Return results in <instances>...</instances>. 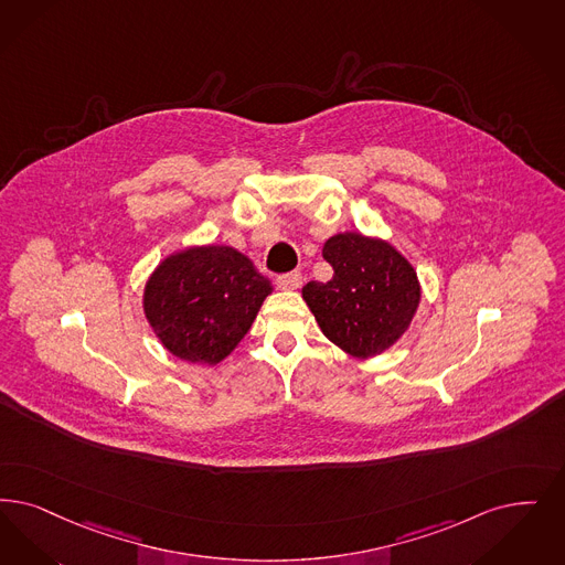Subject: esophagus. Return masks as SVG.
Here are the masks:
<instances>
[{
	"label": "esophagus",
	"mask_w": 565,
	"mask_h": 565,
	"mask_svg": "<svg viewBox=\"0 0 565 565\" xmlns=\"http://www.w3.org/2000/svg\"><path fill=\"white\" fill-rule=\"evenodd\" d=\"M300 284H302V275L298 271L286 273V275H279V277H277V288H279V290H286V292L298 290Z\"/></svg>",
	"instance_id": "1"
}]
</instances>
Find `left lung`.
Returning a JSON list of instances; mask_svg holds the SVG:
<instances>
[{
  "label": "left lung",
  "mask_w": 565,
  "mask_h": 565,
  "mask_svg": "<svg viewBox=\"0 0 565 565\" xmlns=\"http://www.w3.org/2000/svg\"><path fill=\"white\" fill-rule=\"evenodd\" d=\"M321 256L334 269L332 279L302 288L319 330L358 360L383 355L406 334L420 307L414 265L391 242L360 231L332 235Z\"/></svg>",
  "instance_id": "left-lung-1"
}]
</instances>
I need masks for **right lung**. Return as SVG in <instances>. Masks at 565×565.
I'll return each instance as SVG.
<instances>
[{
    "label": "right lung",
    "instance_id": "obj_1",
    "mask_svg": "<svg viewBox=\"0 0 565 565\" xmlns=\"http://www.w3.org/2000/svg\"><path fill=\"white\" fill-rule=\"evenodd\" d=\"M271 281L225 244L172 252L149 275L142 313L161 347L186 363L216 365L248 334Z\"/></svg>",
    "mask_w": 565,
    "mask_h": 565
}]
</instances>
